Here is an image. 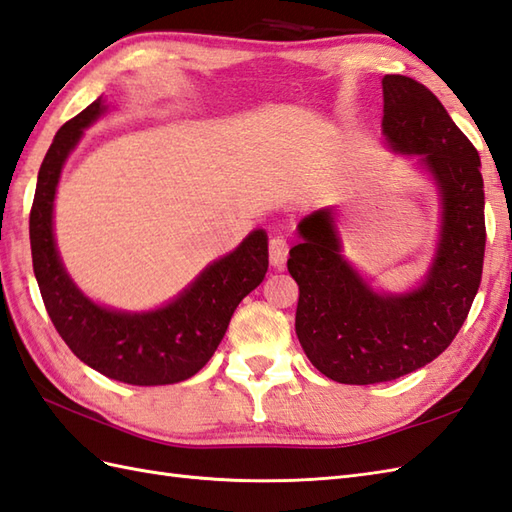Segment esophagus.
Returning a JSON list of instances; mask_svg holds the SVG:
<instances>
[{
	"instance_id": "1",
	"label": "esophagus",
	"mask_w": 512,
	"mask_h": 512,
	"mask_svg": "<svg viewBox=\"0 0 512 512\" xmlns=\"http://www.w3.org/2000/svg\"><path fill=\"white\" fill-rule=\"evenodd\" d=\"M288 242H285L283 235H277L272 237L270 240V246H268V255H270V264L275 268H281L285 264V259H288Z\"/></svg>"
}]
</instances>
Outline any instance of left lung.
<instances>
[{"instance_id":"1","label":"left lung","mask_w":512,"mask_h":512,"mask_svg":"<svg viewBox=\"0 0 512 512\" xmlns=\"http://www.w3.org/2000/svg\"><path fill=\"white\" fill-rule=\"evenodd\" d=\"M382 87L388 146L421 157L441 192L443 229L430 272L412 292H375L340 255L329 207L299 222L301 242L288 259L305 355L334 382L358 386L408 375L449 347L478 294L486 244L478 150L421 82L390 74Z\"/></svg>"}]
</instances>
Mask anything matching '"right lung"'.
<instances>
[{"label": "right lung", "instance_id": "obj_1", "mask_svg": "<svg viewBox=\"0 0 512 512\" xmlns=\"http://www.w3.org/2000/svg\"><path fill=\"white\" fill-rule=\"evenodd\" d=\"M106 111L102 98L58 130L39 170L30 211L34 277L45 310L71 353L95 371L133 386L176 384L196 375L227 334L235 307L264 281L268 237L257 229L233 253L213 261L172 303L128 314L95 305L69 279L58 257L52 211L56 185L82 130Z\"/></svg>", "mask_w": 512, "mask_h": 512}]
</instances>
